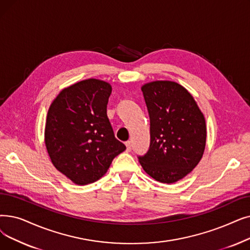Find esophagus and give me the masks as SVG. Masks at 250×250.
I'll list each match as a JSON object with an SVG mask.
<instances>
[{"mask_svg": "<svg viewBox=\"0 0 250 250\" xmlns=\"http://www.w3.org/2000/svg\"><path fill=\"white\" fill-rule=\"evenodd\" d=\"M125 146H126V151H131L132 150V142H131V141H127V142L125 143Z\"/></svg>", "mask_w": 250, "mask_h": 250, "instance_id": "1", "label": "esophagus"}]
</instances>
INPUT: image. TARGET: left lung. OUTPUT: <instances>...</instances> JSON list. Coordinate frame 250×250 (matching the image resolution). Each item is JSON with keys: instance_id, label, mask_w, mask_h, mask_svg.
Masks as SVG:
<instances>
[{"instance_id": "obj_1", "label": "left lung", "mask_w": 250, "mask_h": 250, "mask_svg": "<svg viewBox=\"0 0 250 250\" xmlns=\"http://www.w3.org/2000/svg\"><path fill=\"white\" fill-rule=\"evenodd\" d=\"M141 90L150 117V147L144 156H139V162L154 180L176 183L202 158L204 115L191 93L176 82H150Z\"/></svg>"}]
</instances>
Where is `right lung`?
<instances>
[{
  "label": "right lung",
  "mask_w": 250,
  "mask_h": 250,
  "mask_svg": "<svg viewBox=\"0 0 250 250\" xmlns=\"http://www.w3.org/2000/svg\"><path fill=\"white\" fill-rule=\"evenodd\" d=\"M112 92L107 82L89 79L63 89L51 103L45 144L53 166L77 185L102 178L125 146L107 117Z\"/></svg>",
  "instance_id": "obj_1"
}]
</instances>
